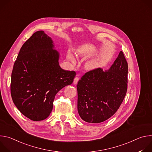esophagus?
<instances>
[{"label": "esophagus", "instance_id": "esophagus-1", "mask_svg": "<svg viewBox=\"0 0 152 152\" xmlns=\"http://www.w3.org/2000/svg\"><path fill=\"white\" fill-rule=\"evenodd\" d=\"M79 78L78 77H75L74 80H73V83H74V84H77V82H78V81H79Z\"/></svg>", "mask_w": 152, "mask_h": 152}]
</instances>
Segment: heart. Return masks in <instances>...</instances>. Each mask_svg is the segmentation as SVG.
Masks as SVG:
<instances>
[{
	"label": "heart",
	"mask_w": 152,
	"mask_h": 152,
	"mask_svg": "<svg viewBox=\"0 0 152 152\" xmlns=\"http://www.w3.org/2000/svg\"><path fill=\"white\" fill-rule=\"evenodd\" d=\"M88 67L90 68H93L94 67V62H90L88 64Z\"/></svg>",
	"instance_id": "1"
}]
</instances>
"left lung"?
<instances>
[{
  "instance_id": "8db88e82",
  "label": "left lung",
  "mask_w": 152,
  "mask_h": 152,
  "mask_svg": "<svg viewBox=\"0 0 152 152\" xmlns=\"http://www.w3.org/2000/svg\"><path fill=\"white\" fill-rule=\"evenodd\" d=\"M128 66L120 51L107 70L98 68L86 73L77 85V111L80 118L99 123L118 110L127 89Z\"/></svg>"
}]
</instances>
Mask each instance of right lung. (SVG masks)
<instances>
[{"mask_svg": "<svg viewBox=\"0 0 152 152\" xmlns=\"http://www.w3.org/2000/svg\"><path fill=\"white\" fill-rule=\"evenodd\" d=\"M43 31L35 32L21 48L11 74V94L20 112L33 121L48 118L55 95L71 85L74 71L62 69L59 52Z\"/></svg>", "mask_w": 152, "mask_h": 152, "instance_id": "right-lung-1", "label": "right lung"}]
</instances>
